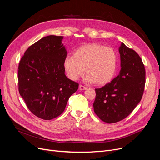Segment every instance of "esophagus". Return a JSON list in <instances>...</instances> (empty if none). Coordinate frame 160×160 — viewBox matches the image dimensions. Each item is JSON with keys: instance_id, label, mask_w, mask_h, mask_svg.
Here are the masks:
<instances>
[{"instance_id": "esophagus-1", "label": "esophagus", "mask_w": 160, "mask_h": 160, "mask_svg": "<svg viewBox=\"0 0 160 160\" xmlns=\"http://www.w3.org/2000/svg\"><path fill=\"white\" fill-rule=\"evenodd\" d=\"M79 89H80V90H82V91L86 90V89H87V88H86V87H85V86H83V85H79Z\"/></svg>"}]
</instances>
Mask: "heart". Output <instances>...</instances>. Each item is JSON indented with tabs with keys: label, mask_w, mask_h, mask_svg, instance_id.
<instances>
[{
	"label": "heart",
	"mask_w": 160,
	"mask_h": 160,
	"mask_svg": "<svg viewBox=\"0 0 160 160\" xmlns=\"http://www.w3.org/2000/svg\"><path fill=\"white\" fill-rule=\"evenodd\" d=\"M118 62V53L113 48L91 43L79 47L73 56L67 57L64 67L72 80H77L85 72L87 81L104 85L113 78Z\"/></svg>",
	"instance_id": "b5f03b06"
}]
</instances>
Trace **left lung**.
I'll return each mask as SVG.
<instances>
[{
	"mask_svg": "<svg viewBox=\"0 0 160 160\" xmlns=\"http://www.w3.org/2000/svg\"><path fill=\"white\" fill-rule=\"evenodd\" d=\"M122 69L110 83L95 89V114L101 120L113 123L123 120L141 101L146 84V70L141 57L122 42L119 48Z\"/></svg>",
	"mask_w": 160,
	"mask_h": 160,
	"instance_id": "1",
	"label": "left lung"
}]
</instances>
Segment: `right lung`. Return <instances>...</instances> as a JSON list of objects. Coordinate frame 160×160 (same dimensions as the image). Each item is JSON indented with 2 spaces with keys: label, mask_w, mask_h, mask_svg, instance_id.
Masks as SVG:
<instances>
[{
  "label": "right lung",
  "mask_w": 160,
  "mask_h": 160,
  "mask_svg": "<svg viewBox=\"0 0 160 160\" xmlns=\"http://www.w3.org/2000/svg\"><path fill=\"white\" fill-rule=\"evenodd\" d=\"M63 37L49 35L30 46L18 65V91L31 112L51 120L63 112L79 84L65 74Z\"/></svg>",
  "instance_id": "right-lung-1"
}]
</instances>
